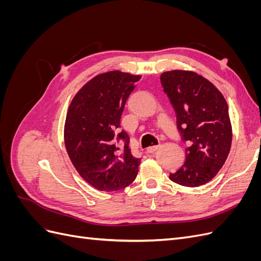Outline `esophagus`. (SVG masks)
<instances>
[{"label": "esophagus", "instance_id": "1", "mask_svg": "<svg viewBox=\"0 0 261 261\" xmlns=\"http://www.w3.org/2000/svg\"><path fill=\"white\" fill-rule=\"evenodd\" d=\"M159 147H160V146H150V147L147 148V152H148V153H153V152L155 151V150L159 149Z\"/></svg>", "mask_w": 261, "mask_h": 261}]
</instances>
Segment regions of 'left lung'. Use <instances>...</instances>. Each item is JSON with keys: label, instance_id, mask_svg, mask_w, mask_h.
Returning a JSON list of instances; mask_svg holds the SVG:
<instances>
[{"label": "left lung", "instance_id": "8db88e82", "mask_svg": "<svg viewBox=\"0 0 261 261\" xmlns=\"http://www.w3.org/2000/svg\"><path fill=\"white\" fill-rule=\"evenodd\" d=\"M161 84L176 114V125L185 149L181 168L170 179L186 187L207 184L223 167L232 145V125L223 94L192 70L162 73Z\"/></svg>", "mask_w": 261, "mask_h": 261}]
</instances>
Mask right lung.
I'll return each instance as SVG.
<instances>
[{"label": "right lung", "mask_w": 261, "mask_h": 261, "mask_svg": "<svg viewBox=\"0 0 261 261\" xmlns=\"http://www.w3.org/2000/svg\"><path fill=\"white\" fill-rule=\"evenodd\" d=\"M139 75L111 70L97 75L76 93L68 108L64 141L69 159L87 183L102 192L120 191L135 180L139 158L129 137L118 132L121 116ZM125 140L124 148L116 140Z\"/></svg>", "instance_id": "1"}]
</instances>
